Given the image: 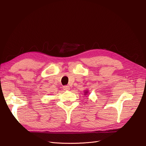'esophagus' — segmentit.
<instances>
[{"label":"esophagus","instance_id":"1","mask_svg":"<svg viewBox=\"0 0 146 146\" xmlns=\"http://www.w3.org/2000/svg\"><path fill=\"white\" fill-rule=\"evenodd\" d=\"M63 88H64V90H70V87H69V86H68V85L64 86Z\"/></svg>","mask_w":146,"mask_h":146}]
</instances>
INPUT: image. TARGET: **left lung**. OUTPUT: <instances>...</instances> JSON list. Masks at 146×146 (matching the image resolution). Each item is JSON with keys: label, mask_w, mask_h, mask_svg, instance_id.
I'll return each mask as SVG.
<instances>
[{"label": "left lung", "mask_w": 146, "mask_h": 146, "mask_svg": "<svg viewBox=\"0 0 146 146\" xmlns=\"http://www.w3.org/2000/svg\"><path fill=\"white\" fill-rule=\"evenodd\" d=\"M86 93H87V91H86V92H85V94H86ZM85 95H86V94H85Z\"/></svg>", "instance_id": "8db88e82"}]
</instances>
